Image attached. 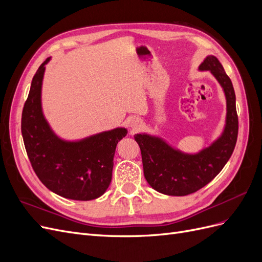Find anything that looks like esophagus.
<instances>
[{
  "instance_id": "34e87169",
  "label": "esophagus",
  "mask_w": 262,
  "mask_h": 262,
  "mask_svg": "<svg viewBox=\"0 0 262 262\" xmlns=\"http://www.w3.org/2000/svg\"><path fill=\"white\" fill-rule=\"evenodd\" d=\"M141 121L139 120V119H132V120L130 121V126L132 128V130L133 131H137V130H139L140 129V126H141Z\"/></svg>"
}]
</instances>
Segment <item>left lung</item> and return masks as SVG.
Here are the masks:
<instances>
[{
  "label": "left lung",
  "mask_w": 262,
  "mask_h": 262,
  "mask_svg": "<svg viewBox=\"0 0 262 262\" xmlns=\"http://www.w3.org/2000/svg\"><path fill=\"white\" fill-rule=\"evenodd\" d=\"M211 71L226 97V124L222 136L198 154H184L160 138L136 134L134 140L141 149L144 177L156 191L168 195H187L208 185L223 169L232 156L238 134V116L231 78L217 58L209 55L199 67Z\"/></svg>",
  "instance_id": "1"
}]
</instances>
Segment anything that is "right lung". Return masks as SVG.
<instances>
[{
	"instance_id": "1",
	"label": "right lung",
	"mask_w": 262,
	"mask_h": 262,
	"mask_svg": "<svg viewBox=\"0 0 262 262\" xmlns=\"http://www.w3.org/2000/svg\"><path fill=\"white\" fill-rule=\"evenodd\" d=\"M47 59L33 77L21 114L24 144L42 184L67 199L89 201L104 194L113 176L118 142L128 131L117 128L77 142L58 138L43 117L41 85Z\"/></svg>"
}]
</instances>
